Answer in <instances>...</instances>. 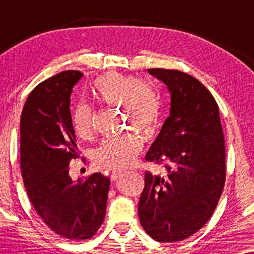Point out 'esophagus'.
Wrapping results in <instances>:
<instances>
[{"label": "esophagus", "mask_w": 254, "mask_h": 254, "mask_svg": "<svg viewBox=\"0 0 254 254\" xmlns=\"http://www.w3.org/2000/svg\"><path fill=\"white\" fill-rule=\"evenodd\" d=\"M123 175V171H118V170H114V171H112V173H111L110 178L111 180H116L119 178V177Z\"/></svg>", "instance_id": "1"}]
</instances>
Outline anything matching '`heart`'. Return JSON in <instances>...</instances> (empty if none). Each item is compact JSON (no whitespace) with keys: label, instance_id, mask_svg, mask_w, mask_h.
I'll list each match as a JSON object with an SVG mask.
<instances>
[{"label":"heart","instance_id":"obj_1","mask_svg":"<svg viewBox=\"0 0 254 254\" xmlns=\"http://www.w3.org/2000/svg\"><path fill=\"white\" fill-rule=\"evenodd\" d=\"M91 93L97 102L117 107L124 113V125L143 134H151L158 126L162 99L158 86L148 79L111 71L100 75L91 84ZM72 128L81 138H89L93 131V113L85 104H78L72 113ZM142 149V138L127 133L107 138L93 151V163L100 169L127 168Z\"/></svg>","mask_w":254,"mask_h":254}]
</instances>
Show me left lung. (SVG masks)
Here are the masks:
<instances>
[{"label":"left lung","mask_w":254,"mask_h":254,"mask_svg":"<svg viewBox=\"0 0 254 254\" xmlns=\"http://www.w3.org/2000/svg\"><path fill=\"white\" fill-rule=\"evenodd\" d=\"M148 71L169 88L171 109L145 155L166 173H144L138 216L152 239L180 242L207 223L223 192L224 135L216 100L202 83L172 69Z\"/></svg>","instance_id":"8db88e82"}]
</instances>
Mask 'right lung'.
<instances>
[{
	"mask_svg": "<svg viewBox=\"0 0 254 254\" xmlns=\"http://www.w3.org/2000/svg\"><path fill=\"white\" fill-rule=\"evenodd\" d=\"M81 71L67 70L41 82L20 116V170L27 196L48 228L70 241L91 238L103 224L110 179L102 173L74 182L78 157L70 96Z\"/></svg>",
	"mask_w": 254,
	"mask_h": 254,
	"instance_id": "right-lung-1",
	"label": "right lung"
}]
</instances>
